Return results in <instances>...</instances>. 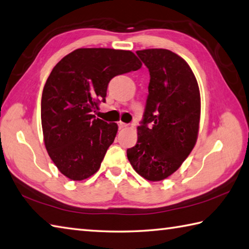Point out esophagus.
Segmentation results:
<instances>
[{
	"instance_id": "esophagus-1",
	"label": "esophagus",
	"mask_w": 249,
	"mask_h": 249,
	"mask_svg": "<svg viewBox=\"0 0 249 249\" xmlns=\"http://www.w3.org/2000/svg\"><path fill=\"white\" fill-rule=\"evenodd\" d=\"M126 127H128V124H125L123 122H119V128L120 129H124Z\"/></svg>"
}]
</instances>
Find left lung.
Instances as JSON below:
<instances>
[{
  "instance_id": "obj_1",
  "label": "left lung",
  "mask_w": 249,
  "mask_h": 249,
  "mask_svg": "<svg viewBox=\"0 0 249 249\" xmlns=\"http://www.w3.org/2000/svg\"><path fill=\"white\" fill-rule=\"evenodd\" d=\"M150 72L149 95L137 143L127 149L131 166L149 181H160L181 166L196 143L201 95L191 68L163 48L136 52Z\"/></svg>"
}]
</instances>
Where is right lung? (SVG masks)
Returning <instances> with one entry per match:
<instances>
[{
	"instance_id": "add662e5",
	"label": "right lung",
	"mask_w": 249,
	"mask_h": 249,
	"mask_svg": "<svg viewBox=\"0 0 249 249\" xmlns=\"http://www.w3.org/2000/svg\"><path fill=\"white\" fill-rule=\"evenodd\" d=\"M141 66L130 51L77 48L53 67L42 94V129L48 155L67 178L81 181L100 168L119 127L91 112L106 101L112 77Z\"/></svg>"
}]
</instances>
